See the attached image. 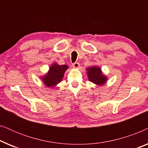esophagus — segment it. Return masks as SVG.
I'll list each match as a JSON object with an SVG mask.
<instances>
[{
    "label": "esophagus",
    "instance_id": "obj_1",
    "mask_svg": "<svg viewBox=\"0 0 148 148\" xmlns=\"http://www.w3.org/2000/svg\"><path fill=\"white\" fill-rule=\"evenodd\" d=\"M73 68L75 69H77L79 67V63H78V62H74V63L73 64Z\"/></svg>",
    "mask_w": 148,
    "mask_h": 148
}]
</instances>
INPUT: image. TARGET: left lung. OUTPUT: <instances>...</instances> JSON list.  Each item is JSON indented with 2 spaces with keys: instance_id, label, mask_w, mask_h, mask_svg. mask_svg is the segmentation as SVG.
Here are the masks:
<instances>
[{
  "instance_id": "left-lung-1",
  "label": "left lung",
  "mask_w": 148,
  "mask_h": 148,
  "mask_svg": "<svg viewBox=\"0 0 148 148\" xmlns=\"http://www.w3.org/2000/svg\"><path fill=\"white\" fill-rule=\"evenodd\" d=\"M86 70L88 79L97 86H103L108 80V77L103 74L102 70L99 66H89Z\"/></svg>"
}]
</instances>
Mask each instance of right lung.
<instances>
[{"instance_id":"right-lung-1","label":"right lung","mask_w":148,"mask_h":148,"mask_svg":"<svg viewBox=\"0 0 148 148\" xmlns=\"http://www.w3.org/2000/svg\"><path fill=\"white\" fill-rule=\"evenodd\" d=\"M69 66L66 64L59 65L57 63H53L50 66L49 70L45 75L41 77L44 84L48 88H54L56 85L61 82L64 73Z\"/></svg>"}]
</instances>
